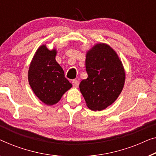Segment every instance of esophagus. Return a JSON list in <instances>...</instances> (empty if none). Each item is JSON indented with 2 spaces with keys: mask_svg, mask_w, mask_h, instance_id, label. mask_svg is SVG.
Returning a JSON list of instances; mask_svg holds the SVG:
<instances>
[{
  "mask_svg": "<svg viewBox=\"0 0 156 156\" xmlns=\"http://www.w3.org/2000/svg\"><path fill=\"white\" fill-rule=\"evenodd\" d=\"M72 85H73V87H78L79 85V82L77 80H72Z\"/></svg>",
  "mask_w": 156,
  "mask_h": 156,
  "instance_id": "esophagus-1",
  "label": "esophagus"
}]
</instances>
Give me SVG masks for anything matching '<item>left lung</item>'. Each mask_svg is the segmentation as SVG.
Instances as JSON below:
<instances>
[{"instance_id": "left-lung-1", "label": "left lung", "mask_w": 156, "mask_h": 156, "mask_svg": "<svg viewBox=\"0 0 156 156\" xmlns=\"http://www.w3.org/2000/svg\"><path fill=\"white\" fill-rule=\"evenodd\" d=\"M87 78L79 87L89 109L101 111L117 99L125 82L122 61L112 48L104 43L96 44L86 54Z\"/></svg>"}]
</instances>
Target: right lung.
<instances>
[{"instance_id": "right-lung-1", "label": "right lung", "mask_w": 156, "mask_h": 156, "mask_svg": "<svg viewBox=\"0 0 156 156\" xmlns=\"http://www.w3.org/2000/svg\"><path fill=\"white\" fill-rule=\"evenodd\" d=\"M56 50L40 46L35 52L28 71V81L32 91L47 105L56 104L72 84L65 78L64 72L56 62Z\"/></svg>"}]
</instances>
